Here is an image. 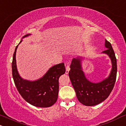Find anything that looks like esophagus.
Masks as SVG:
<instances>
[{"mask_svg":"<svg viewBox=\"0 0 126 126\" xmlns=\"http://www.w3.org/2000/svg\"><path fill=\"white\" fill-rule=\"evenodd\" d=\"M70 67L69 66H66V74H69V72L70 71Z\"/></svg>","mask_w":126,"mask_h":126,"instance_id":"obj_1","label":"esophagus"}]
</instances>
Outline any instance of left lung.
Here are the masks:
<instances>
[{"label":"left lung","mask_w":126,"mask_h":126,"mask_svg":"<svg viewBox=\"0 0 126 126\" xmlns=\"http://www.w3.org/2000/svg\"><path fill=\"white\" fill-rule=\"evenodd\" d=\"M107 48L101 53L107 54L111 63V69L106 78L100 82H92L87 79L83 71L82 62L84 57L73 58L70 65L69 76L75 89L78 100L87 106H93L105 100L114 87L117 75V60L110 42L105 39Z\"/></svg>","instance_id":"1"}]
</instances>
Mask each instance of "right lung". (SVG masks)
<instances>
[{
  "label": "right lung",
  "instance_id": "obj_1",
  "mask_svg": "<svg viewBox=\"0 0 126 126\" xmlns=\"http://www.w3.org/2000/svg\"><path fill=\"white\" fill-rule=\"evenodd\" d=\"M28 34L22 37H28ZM16 46L12 61V75L14 82L20 94L29 103L38 107H50L56 102L59 93V79L66 72L63 63L50 68L42 78L35 80L22 78L19 75L16 65Z\"/></svg>",
  "mask_w": 126,
  "mask_h": 126
}]
</instances>
